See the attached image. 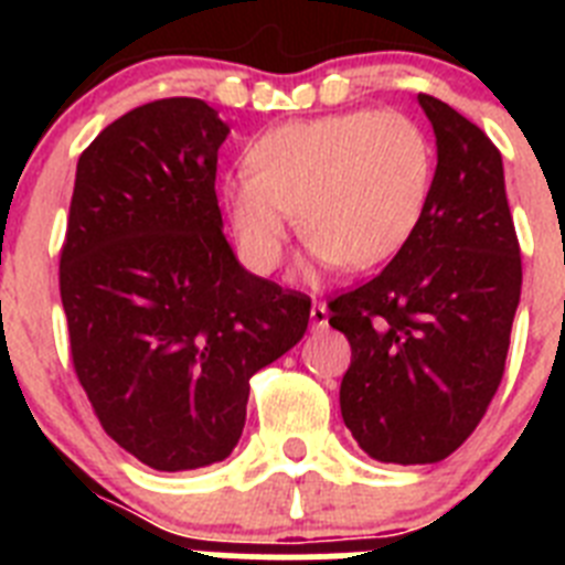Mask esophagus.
Wrapping results in <instances>:
<instances>
[{
  "instance_id": "1",
  "label": "esophagus",
  "mask_w": 565,
  "mask_h": 565,
  "mask_svg": "<svg viewBox=\"0 0 565 565\" xmlns=\"http://www.w3.org/2000/svg\"><path fill=\"white\" fill-rule=\"evenodd\" d=\"M311 322H313V328H326L328 326L326 302H313V306H311Z\"/></svg>"
}]
</instances>
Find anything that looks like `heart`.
I'll use <instances>...</instances> for the list:
<instances>
[{
  "label": "heart",
  "instance_id": "heart-1",
  "mask_svg": "<svg viewBox=\"0 0 565 565\" xmlns=\"http://www.w3.org/2000/svg\"><path fill=\"white\" fill-rule=\"evenodd\" d=\"M223 201L243 259L271 271L294 212L319 263L367 271L402 252L430 201L436 152L411 115L351 109L268 129Z\"/></svg>",
  "mask_w": 565,
  "mask_h": 565
}]
</instances>
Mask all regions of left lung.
<instances>
[{"mask_svg":"<svg viewBox=\"0 0 565 565\" xmlns=\"http://www.w3.org/2000/svg\"><path fill=\"white\" fill-rule=\"evenodd\" d=\"M418 104L438 149L422 223L384 271L328 302L351 342L344 427L384 463H436L472 436L501 384L523 279L501 152L450 104Z\"/></svg>","mask_w":565,"mask_h":565,"instance_id":"left-lung-1","label":"left lung"}]
</instances>
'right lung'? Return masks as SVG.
<instances>
[{
    "label": "right lung",
    "mask_w": 565,
    "mask_h": 565,
    "mask_svg": "<svg viewBox=\"0 0 565 565\" xmlns=\"http://www.w3.org/2000/svg\"><path fill=\"white\" fill-rule=\"evenodd\" d=\"M228 127L161 98L78 158L58 288L73 367L118 447L161 472L243 436L248 382L302 339L311 299L239 266L214 194Z\"/></svg>",
    "instance_id": "1"
}]
</instances>
